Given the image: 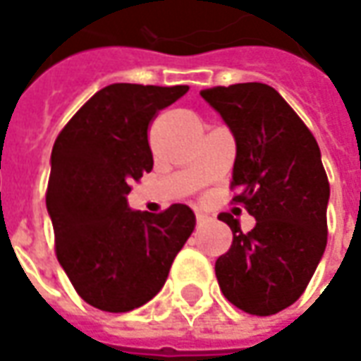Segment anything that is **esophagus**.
Masks as SVG:
<instances>
[{
	"instance_id": "obj_1",
	"label": "esophagus",
	"mask_w": 361,
	"mask_h": 361,
	"mask_svg": "<svg viewBox=\"0 0 361 361\" xmlns=\"http://www.w3.org/2000/svg\"><path fill=\"white\" fill-rule=\"evenodd\" d=\"M195 219H197V224H203L209 221V216L203 215V213H197V215H195Z\"/></svg>"
}]
</instances>
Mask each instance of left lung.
I'll list each match as a JSON object with an SVG mask.
<instances>
[{"instance_id": "1", "label": "left lung", "mask_w": 361, "mask_h": 361, "mask_svg": "<svg viewBox=\"0 0 361 361\" xmlns=\"http://www.w3.org/2000/svg\"><path fill=\"white\" fill-rule=\"evenodd\" d=\"M236 140L231 189L256 226L242 233L228 213L233 244L215 262L223 295L240 311L269 317L293 305L326 248L330 185L309 127L268 84L201 90Z\"/></svg>"}]
</instances>
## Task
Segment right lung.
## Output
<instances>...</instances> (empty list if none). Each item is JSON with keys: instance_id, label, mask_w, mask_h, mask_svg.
Segmentation results:
<instances>
[{"instance_id": "1", "label": "right lung", "mask_w": 361, "mask_h": 361, "mask_svg": "<svg viewBox=\"0 0 361 361\" xmlns=\"http://www.w3.org/2000/svg\"><path fill=\"white\" fill-rule=\"evenodd\" d=\"M188 85L111 84L80 107L52 146L47 209L54 252L78 295L95 309L127 312L168 279L195 215L173 203L162 213L127 207L130 183L152 170L148 128Z\"/></svg>"}]
</instances>
